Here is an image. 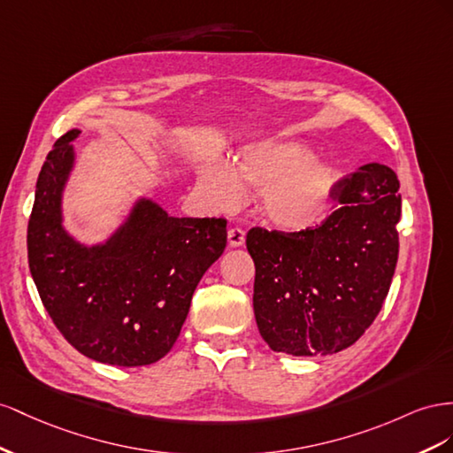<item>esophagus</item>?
<instances>
[{
  "label": "esophagus",
  "instance_id": "1",
  "mask_svg": "<svg viewBox=\"0 0 453 453\" xmlns=\"http://www.w3.org/2000/svg\"><path fill=\"white\" fill-rule=\"evenodd\" d=\"M244 231L241 229V227H231L229 231H227V241H229V247H234V249H237V247H242L244 244Z\"/></svg>",
  "mask_w": 453,
  "mask_h": 453
}]
</instances>
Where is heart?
<instances>
[{"label":"heart","instance_id":"1","mask_svg":"<svg viewBox=\"0 0 453 453\" xmlns=\"http://www.w3.org/2000/svg\"><path fill=\"white\" fill-rule=\"evenodd\" d=\"M340 171L328 159L313 157L311 146L292 138H257L244 144L234 166L212 161L199 176V188L214 211L229 212L257 189V211L267 224L303 234L322 224L332 209Z\"/></svg>","mask_w":453,"mask_h":453}]
</instances>
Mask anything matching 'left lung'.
<instances>
[{"label": "left lung", "mask_w": 453, "mask_h": 453, "mask_svg": "<svg viewBox=\"0 0 453 453\" xmlns=\"http://www.w3.org/2000/svg\"><path fill=\"white\" fill-rule=\"evenodd\" d=\"M319 227L280 234L252 227L254 317L277 353H340L366 332L389 292L398 260L400 196L389 166L368 163L343 178Z\"/></svg>", "instance_id": "1"}]
</instances>
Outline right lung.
Masks as SVG:
<instances>
[{"mask_svg": "<svg viewBox=\"0 0 453 453\" xmlns=\"http://www.w3.org/2000/svg\"><path fill=\"white\" fill-rule=\"evenodd\" d=\"M72 128L37 176L28 262L40 298L64 338L111 366L157 363L176 343L204 271L224 254V218H176L138 197L104 241L85 244L64 227L62 197L75 166Z\"/></svg>", "mask_w": 453, "mask_h": 453, "instance_id": "right-lung-1", "label": "right lung"}]
</instances>
